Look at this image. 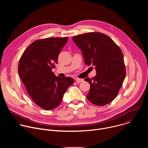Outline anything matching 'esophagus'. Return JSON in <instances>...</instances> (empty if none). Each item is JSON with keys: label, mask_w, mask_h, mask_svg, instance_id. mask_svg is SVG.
Listing matches in <instances>:
<instances>
[{"label": "esophagus", "mask_w": 148, "mask_h": 148, "mask_svg": "<svg viewBox=\"0 0 148 148\" xmlns=\"http://www.w3.org/2000/svg\"><path fill=\"white\" fill-rule=\"evenodd\" d=\"M75 79L77 83L81 82L84 81V79H81V78H75Z\"/></svg>", "instance_id": "1"}]
</instances>
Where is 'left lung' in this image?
Returning a JSON list of instances; mask_svg holds the SVG:
<instances>
[{
  "label": "left lung",
  "instance_id": "left-lung-1",
  "mask_svg": "<svg viewBox=\"0 0 148 148\" xmlns=\"http://www.w3.org/2000/svg\"><path fill=\"white\" fill-rule=\"evenodd\" d=\"M82 51L84 62L95 67L97 75L89 82L87 98L91 103L103 106L117 96L126 75L123 53L119 47L106 34L90 32L73 37Z\"/></svg>",
  "mask_w": 148,
  "mask_h": 148
}]
</instances>
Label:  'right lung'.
<instances>
[{
  "label": "right lung",
  "mask_w": 148,
  "mask_h": 148,
  "mask_svg": "<svg viewBox=\"0 0 148 148\" xmlns=\"http://www.w3.org/2000/svg\"><path fill=\"white\" fill-rule=\"evenodd\" d=\"M68 38L37 40L25 50L18 62V73L27 93L38 106L46 110L57 108L74 83L73 78L56 77L51 71Z\"/></svg>",
  "instance_id": "right-lung-1"
}]
</instances>
